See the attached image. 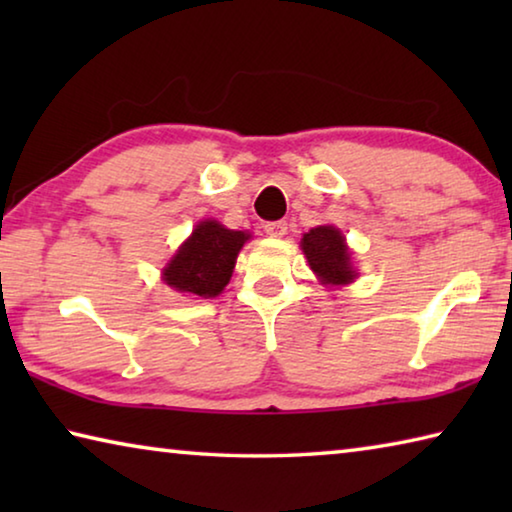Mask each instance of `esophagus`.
<instances>
[{
  "mask_svg": "<svg viewBox=\"0 0 512 512\" xmlns=\"http://www.w3.org/2000/svg\"><path fill=\"white\" fill-rule=\"evenodd\" d=\"M264 232L268 237H284V235H287V223H284V221H268L264 225Z\"/></svg>",
  "mask_w": 512,
  "mask_h": 512,
  "instance_id": "34e87169",
  "label": "esophagus"
}]
</instances>
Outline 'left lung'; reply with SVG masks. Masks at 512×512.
I'll list each match as a JSON object with an SVG mask.
<instances>
[{"label": "left lung", "instance_id": "left-lung-1", "mask_svg": "<svg viewBox=\"0 0 512 512\" xmlns=\"http://www.w3.org/2000/svg\"><path fill=\"white\" fill-rule=\"evenodd\" d=\"M300 248L307 257L309 268L323 284L341 287L357 277V271L352 268L350 248L345 244L341 230L334 225H318V228L305 232Z\"/></svg>", "mask_w": 512, "mask_h": 512}]
</instances>
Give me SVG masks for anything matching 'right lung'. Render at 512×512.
I'll return each mask as SVG.
<instances>
[{"label": "right lung", "mask_w": 512, "mask_h": 512, "mask_svg": "<svg viewBox=\"0 0 512 512\" xmlns=\"http://www.w3.org/2000/svg\"><path fill=\"white\" fill-rule=\"evenodd\" d=\"M248 239V232L228 230L219 221L205 219L162 268V280L187 296H219L230 282L239 250Z\"/></svg>", "instance_id": "1"}]
</instances>
